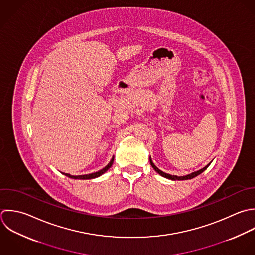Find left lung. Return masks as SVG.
I'll return each mask as SVG.
<instances>
[{
	"mask_svg": "<svg viewBox=\"0 0 255 255\" xmlns=\"http://www.w3.org/2000/svg\"><path fill=\"white\" fill-rule=\"evenodd\" d=\"M150 163H151V166L153 167V169L159 174V175H161L162 177H164V178H166V179H169V180H172V181H184V180H191V179H193V178H195V177H197V176H199L200 174H202L205 170H207V168L211 165V163L209 164V165H207L205 168H203V169H201V170H199V171H197V172H194V173H192V174H189V175H186V176H183V177H178V176H175V175H170V174H166V173H164V172H162L160 169H158L156 166H155V164L153 163V161H152V159H151V157H150Z\"/></svg>",
	"mask_w": 255,
	"mask_h": 255,
	"instance_id": "obj_1",
	"label": "left lung"
}]
</instances>
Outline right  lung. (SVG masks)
Returning <instances> with one entry per match:
<instances>
[{"mask_svg": "<svg viewBox=\"0 0 255 255\" xmlns=\"http://www.w3.org/2000/svg\"><path fill=\"white\" fill-rule=\"evenodd\" d=\"M113 161H114V157H112V159L110 160V162L107 164L106 167H104L103 169H101L100 171L98 172H95V173H92V174H88V175H80V176H72L70 174H65V173H62L63 175H65L66 177L68 178H71V179H74V180H89V179H95V178H98L100 177L101 175H103L106 171H108L110 169V167L112 166L113 164Z\"/></svg>", "mask_w": 255, "mask_h": 255, "instance_id": "obj_1", "label": "right lung"}]
</instances>
